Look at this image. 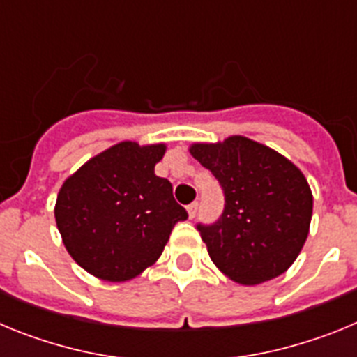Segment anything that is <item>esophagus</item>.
Instances as JSON below:
<instances>
[{"instance_id":"1","label":"esophagus","mask_w":357,"mask_h":357,"mask_svg":"<svg viewBox=\"0 0 357 357\" xmlns=\"http://www.w3.org/2000/svg\"><path fill=\"white\" fill-rule=\"evenodd\" d=\"M197 213H198V202H193V204H189V206H188V214H189V218L193 220V218L197 216Z\"/></svg>"}]
</instances>
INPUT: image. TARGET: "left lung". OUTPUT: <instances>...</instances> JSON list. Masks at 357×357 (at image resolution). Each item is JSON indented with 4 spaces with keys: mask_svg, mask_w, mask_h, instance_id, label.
<instances>
[{
    "mask_svg": "<svg viewBox=\"0 0 357 357\" xmlns=\"http://www.w3.org/2000/svg\"><path fill=\"white\" fill-rule=\"evenodd\" d=\"M189 151L225 195L220 220L197 225L213 263L245 286L284 273L304 247L313 214L304 173L279 151L243 135L195 143Z\"/></svg>",
    "mask_w": 357,
    "mask_h": 357,
    "instance_id": "8db88e82",
    "label": "left lung"
}]
</instances>
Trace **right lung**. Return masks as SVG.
I'll list each match as a JSON object with an SVG mask.
<instances>
[{
    "instance_id": "1",
    "label": "right lung",
    "mask_w": 357,
    "mask_h": 357,
    "mask_svg": "<svg viewBox=\"0 0 357 357\" xmlns=\"http://www.w3.org/2000/svg\"><path fill=\"white\" fill-rule=\"evenodd\" d=\"M166 144L123 141L66 178L55 222L66 250L85 272L125 282L155 263L188 213L168 178L155 175Z\"/></svg>"
}]
</instances>
